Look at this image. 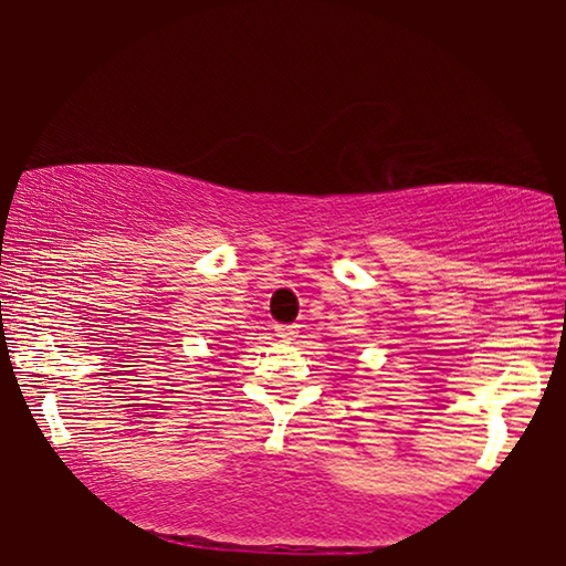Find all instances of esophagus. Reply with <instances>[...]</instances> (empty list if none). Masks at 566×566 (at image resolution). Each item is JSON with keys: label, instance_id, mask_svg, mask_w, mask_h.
Segmentation results:
<instances>
[{"label": "esophagus", "instance_id": "esophagus-1", "mask_svg": "<svg viewBox=\"0 0 566 566\" xmlns=\"http://www.w3.org/2000/svg\"><path fill=\"white\" fill-rule=\"evenodd\" d=\"M298 324H277V327H275V335L277 337H281V339H293V337H296L298 335Z\"/></svg>", "mask_w": 566, "mask_h": 566}]
</instances>
